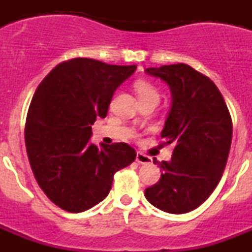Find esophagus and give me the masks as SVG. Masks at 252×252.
<instances>
[{"instance_id":"1","label":"esophagus","mask_w":252,"mask_h":252,"mask_svg":"<svg viewBox=\"0 0 252 252\" xmlns=\"http://www.w3.org/2000/svg\"><path fill=\"white\" fill-rule=\"evenodd\" d=\"M136 161L139 162V164H142V165H146V164H151L153 159H151L150 157H148V155H144V154H142V153L137 151V154H136Z\"/></svg>"}]
</instances>
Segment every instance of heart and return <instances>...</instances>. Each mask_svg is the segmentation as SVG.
<instances>
[{"label": "heart", "mask_w": 252, "mask_h": 252, "mask_svg": "<svg viewBox=\"0 0 252 252\" xmlns=\"http://www.w3.org/2000/svg\"><path fill=\"white\" fill-rule=\"evenodd\" d=\"M135 90H136L139 98H142V97H157V98H159V92L157 91V88L148 82H137L135 84Z\"/></svg>", "instance_id": "obj_1"}]
</instances>
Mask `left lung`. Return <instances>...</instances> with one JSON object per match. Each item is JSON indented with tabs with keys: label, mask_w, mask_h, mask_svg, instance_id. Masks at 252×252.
<instances>
[{
	"label": "left lung",
	"mask_w": 252,
	"mask_h": 252,
	"mask_svg": "<svg viewBox=\"0 0 252 252\" xmlns=\"http://www.w3.org/2000/svg\"><path fill=\"white\" fill-rule=\"evenodd\" d=\"M170 88L171 106L161 131L175 146L169 161H158L161 178L145 189L154 207L173 215L190 212L215 190L226 166L232 120L221 92L209 78L183 63L145 69Z\"/></svg>",
	"instance_id": "8db88e82"
}]
</instances>
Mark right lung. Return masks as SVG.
<instances>
[{"label": "right lung", "instance_id": "1", "mask_svg": "<svg viewBox=\"0 0 252 252\" xmlns=\"http://www.w3.org/2000/svg\"><path fill=\"white\" fill-rule=\"evenodd\" d=\"M135 70L75 58L55 66L35 91L25 126L29 161L40 188L66 212H84L103 201L113 174L136 158L125 142L91 141L95 119L106 117L116 90Z\"/></svg>", "mask_w": 252, "mask_h": 252}]
</instances>
